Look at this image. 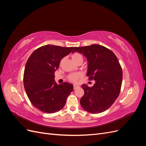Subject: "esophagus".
I'll use <instances>...</instances> for the list:
<instances>
[{"label": "esophagus", "mask_w": 146, "mask_h": 146, "mask_svg": "<svg viewBox=\"0 0 146 146\" xmlns=\"http://www.w3.org/2000/svg\"><path fill=\"white\" fill-rule=\"evenodd\" d=\"M73 88H74V90H76L77 88H79V86H78V85H74V86H73Z\"/></svg>", "instance_id": "obj_1"}]
</instances>
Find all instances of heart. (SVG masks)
<instances>
[{
  "instance_id": "obj_1",
  "label": "heart",
  "mask_w": 146,
  "mask_h": 146,
  "mask_svg": "<svg viewBox=\"0 0 146 146\" xmlns=\"http://www.w3.org/2000/svg\"><path fill=\"white\" fill-rule=\"evenodd\" d=\"M71 58L72 59V60L74 61V62L75 61H77L78 60L82 58V56L81 54H79V53L76 52L74 53V54H72L71 55ZM81 77V74L80 73H74V74H70L69 76H68V79L71 82H76L78 79Z\"/></svg>"
}]
</instances>
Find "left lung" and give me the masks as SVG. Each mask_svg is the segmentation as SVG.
I'll use <instances>...</instances> for the list:
<instances>
[{
	"instance_id": "8db88e82",
	"label": "left lung",
	"mask_w": 146,
	"mask_h": 146,
	"mask_svg": "<svg viewBox=\"0 0 146 146\" xmlns=\"http://www.w3.org/2000/svg\"><path fill=\"white\" fill-rule=\"evenodd\" d=\"M86 56L88 62L87 76L94 80L93 86L82 85L85 94L80 99L82 108L91 113H100L108 109L121 91L122 70L115 54L108 48L98 44L74 47Z\"/></svg>"
}]
</instances>
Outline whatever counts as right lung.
Segmentation results:
<instances>
[{
    "instance_id": "right-lung-1",
    "label": "right lung",
    "mask_w": 146,
    "mask_h": 146,
    "mask_svg": "<svg viewBox=\"0 0 146 146\" xmlns=\"http://www.w3.org/2000/svg\"><path fill=\"white\" fill-rule=\"evenodd\" d=\"M73 48L46 45L38 48L29 58L24 73V88L31 103L39 111L54 113L64 107L73 85L68 82L58 85L54 72L61 60Z\"/></svg>"
}]
</instances>
